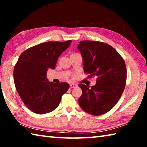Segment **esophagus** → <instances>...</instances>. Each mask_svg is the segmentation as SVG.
Segmentation results:
<instances>
[{
    "label": "esophagus",
    "mask_w": 147,
    "mask_h": 147,
    "mask_svg": "<svg viewBox=\"0 0 147 147\" xmlns=\"http://www.w3.org/2000/svg\"><path fill=\"white\" fill-rule=\"evenodd\" d=\"M76 86H77V85L75 84H70V88H74V87H76Z\"/></svg>",
    "instance_id": "1"
}]
</instances>
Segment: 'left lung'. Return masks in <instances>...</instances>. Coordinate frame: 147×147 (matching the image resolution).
Returning a JSON list of instances; mask_svg holds the SVG:
<instances>
[{
    "mask_svg": "<svg viewBox=\"0 0 147 147\" xmlns=\"http://www.w3.org/2000/svg\"><path fill=\"white\" fill-rule=\"evenodd\" d=\"M78 49L82 56L84 73L88 78L96 76V83L89 88L78 86L82 94L78 99L81 108L93 115H100L115 106L126 82V67L123 58L109 45L100 41H80Z\"/></svg>",
    "mask_w": 147,
    "mask_h": 147,
    "instance_id": "left-lung-1",
    "label": "left lung"
}]
</instances>
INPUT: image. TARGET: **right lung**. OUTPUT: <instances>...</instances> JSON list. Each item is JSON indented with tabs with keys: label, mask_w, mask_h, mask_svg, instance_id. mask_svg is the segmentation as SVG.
Instances as JSON below:
<instances>
[{
	"label": "right lung",
	"mask_w": 147,
	"mask_h": 147,
	"mask_svg": "<svg viewBox=\"0 0 147 147\" xmlns=\"http://www.w3.org/2000/svg\"><path fill=\"white\" fill-rule=\"evenodd\" d=\"M71 42L42 43L20 55L13 69L15 86L22 101L34 113L45 114L53 111L69 89L68 83L49 82L47 72L55 69L58 57Z\"/></svg>",
	"instance_id": "1"
}]
</instances>
